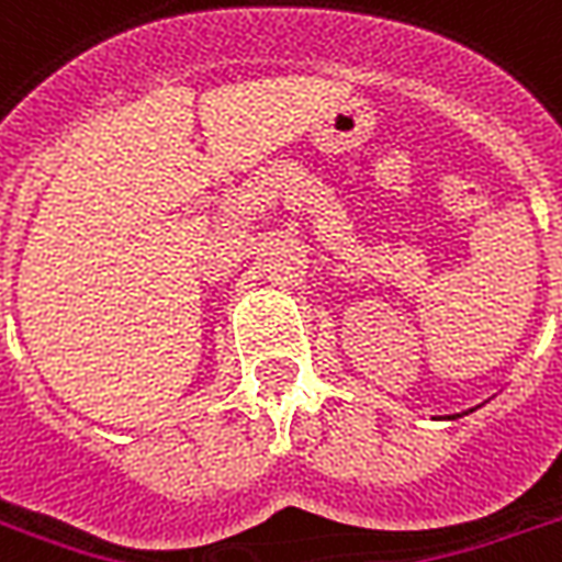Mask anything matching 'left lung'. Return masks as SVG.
<instances>
[{
    "label": "left lung",
    "instance_id": "obj_1",
    "mask_svg": "<svg viewBox=\"0 0 562 562\" xmlns=\"http://www.w3.org/2000/svg\"><path fill=\"white\" fill-rule=\"evenodd\" d=\"M448 418H457V415H448Z\"/></svg>",
    "mask_w": 562,
    "mask_h": 562
}]
</instances>
